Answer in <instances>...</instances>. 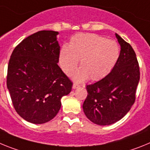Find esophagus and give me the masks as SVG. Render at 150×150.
I'll list each match as a JSON object with an SVG mask.
<instances>
[{"label":"esophagus","instance_id":"1","mask_svg":"<svg viewBox=\"0 0 150 150\" xmlns=\"http://www.w3.org/2000/svg\"><path fill=\"white\" fill-rule=\"evenodd\" d=\"M79 87H80V85H79V84H76V83H74L73 85H72V88H73V89L78 88H79Z\"/></svg>","mask_w":150,"mask_h":150}]
</instances>
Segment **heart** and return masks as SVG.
I'll return each mask as SVG.
<instances>
[{
	"label": "heart",
	"mask_w": 150,
	"mask_h": 150,
	"mask_svg": "<svg viewBox=\"0 0 150 150\" xmlns=\"http://www.w3.org/2000/svg\"><path fill=\"white\" fill-rule=\"evenodd\" d=\"M119 57L115 41L93 33L77 34L69 45H63L59 56L60 67L67 75H71L80 60L81 69L75 75V81H81L89 77L98 80L109 74Z\"/></svg>",
	"instance_id": "b5f03b06"
}]
</instances>
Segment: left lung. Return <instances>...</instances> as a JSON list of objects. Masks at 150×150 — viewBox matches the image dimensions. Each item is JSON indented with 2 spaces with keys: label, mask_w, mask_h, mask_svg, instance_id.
I'll return each instance as SVG.
<instances>
[{
  "label": "left lung",
  "mask_w": 150,
  "mask_h": 150,
  "mask_svg": "<svg viewBox=\"0 0 150 150\" xmlns=\"http://www.w3.org/2000/svg\"><path fill=\"white\" fill-rule=\"evenodd\" d=\"M121 51L112 71L103 79L87 85L83 103L87 118L99 125H109L122 119L135 102L140 81L136 53L127 42L115 34Z\"/></svg>",
  "instance_id": "left-lung-1"
}]
</instances>
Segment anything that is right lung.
Instances as JSON below:
<instances>
[{
	"instance_id": "1",
	"label": "right lung",
	"mask_w": 150,
	"mask_h": 150,
	"mask_svg": "<svg viewBox=\"0 0 150 150\" xmlns=\"http://www.w3.org/2000/svg\"><path fill=\"white\" fill-rule=\"evenodd\" d=\"M58 32L40 31L25 38L9 61L6 86L16 112L33 124L53 119L72 82L57 65Z\"/></svg>"
}]
</instances>
